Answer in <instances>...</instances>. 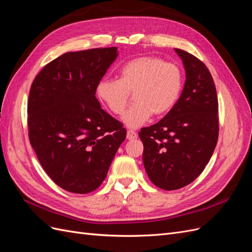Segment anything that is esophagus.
<instances>
[{
    "mask_svg": "<svg viewBox=\"0 0 252 252\" xmlns=\"http://www.w3.org/2000/svg\"><path fill=\"white\" fill-rule=\"evenodd\" d=\"M136 136H138V134H136L135 131H133V130L127 131V134H126L127 140H134V139H136Z\"/></svg>",
    "mask_w": 252,
    "mask_h": 252,
    "instance_id": "1",
    "label": "esophagus"
}]
</instances>
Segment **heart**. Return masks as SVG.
<instances>
[{"label":"heart","instance_id":"obj_1","mask_svg":"<svg viewBox=\"0 0 252 252\" xmlns=\"http://www.w3.org/2000/svg\"><path fill=\"white\" fill-rule=\"evenodd\" d=\"M183 86V74L178 65L157 57H139L128 61L119 70V80L102 78L95 94L112 113L124 111L129 93L135 103L122 117L123 123L138 128L147 123L152 114L162 116L177 103Z\"/></svg>","mask_w":252,"mask_h":252}]
</instances>
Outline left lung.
<instances>
[{
	"label": "left lung",
	"mask_w": 252,
	"mask_h": 252,
	"mask_svg": "<svg viewBox=\"0 0 252 252\" xmlns=\"http://www.w3.org/2000/svg\"><path fill=\"white\" fill-rule=\"evenodd\" d=\"M174 51L186 73L181 96L161 121L139 133L145 170L164 190L185 187L199 177L219 136L218 96L208 68L184 50Z\"/></svg>",
	"instance_id": "obj_1"
}]
</instances>
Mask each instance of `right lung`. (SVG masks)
I'll return each instance as SVG.
<instances>
[{
    "label": "right lung",
    "instance_id": "obj_1",
    "mask_svg": "<svg viewBox=\"0 0 252 252\" xmlns=\"http://www.w3.org/2000/svg\"><path fill=\"white\" fill-rule=\"evenodd\" d=\"M117 47L66 52L36 75L28 98L30 144L58 186L85 194L107 175L126 129L105 112L95 86Z\"/></svg>",
    "mask_w": 252,
    "mask_h": 252
}]
</instances>
